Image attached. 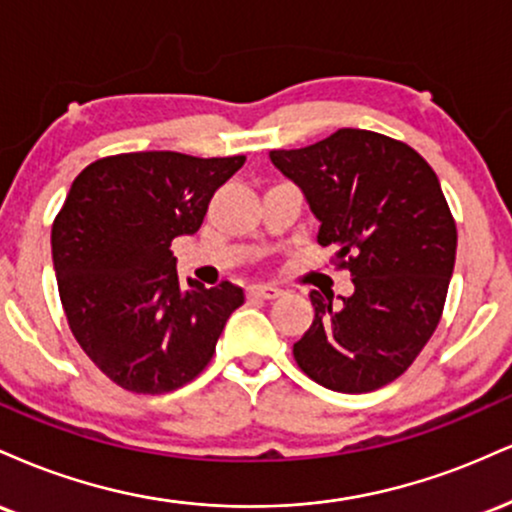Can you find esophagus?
Listing matches in <instances>:
<instances>
[{
  "mask_svg": "<svg viewBox=\"0 0 512 512\" xmlns=\"http://www.w3.org/2000/svg\"><path fill=\"white\" fill-rule=\"evenodd\" d=\"M249 294L251 297H261V299H275V297H280L282 290L275 285H251Z\"/></svg>",
  "mask_w": 512,
  "mask_h": 512,
  "instance_id": "1",
  "label": "esophagus"
}]
</instances>
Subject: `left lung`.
<instances>
[{
    "label": "left lung",
    "instance_id": "1",
    "mask_svg": "<svg viewBox=\"0 0 512 512\" xmlns=\"http://www.w3.org/2000/svg\"><path fill=\"white\" fill-rule=\"evenodd\" d=\"M318 220L354 292L311 290L314 323L294 359L338 393H371L410 366L438 326L455 266L458 230L436 172L407 143L340 129L314 146L270 150Z\"/></svg>",
    "mask_w": 512,
    "mask_h": 512
}]
</instances>
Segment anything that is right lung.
Wrapping results in <instances>:
<instances>
[{
	"label": "right lung",
	"instance_id": "obj_1",
	"mask_svg": "<svg viewBox=\"0 0 512 512\" xmlns=\"http://www.w3.org/2000/svg\"><path fill=\"white\" fill-rule=\"evenodd\" d=\"M174 150L88 165L52 225V263L71 333L131 393L182 388L206 369L244 290L177 275L172 239L196 234L210 198L244 165Z\"/></svg>",
	"mask_w": 512,
	"mask_h": 512
}]
</instances>
